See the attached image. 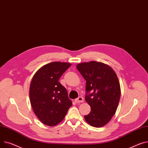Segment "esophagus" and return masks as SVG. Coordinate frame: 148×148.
<instances>
[{"label": "esophagus", "mask_w": 148, "mask_h": 148, "mask_svg": "<svg viewBox=\"0 0 148 148\" xmlns=\"http://www.w3.org/2000/svg\"><path fill=\"white\" fill-rule=\"evenodd\" d=\"M75 102H77V103L83 102L84 99H83V97L82 96H79L78 98H77V99H75Z\"/></svg>", "instance_id": "1"}]
</instances>
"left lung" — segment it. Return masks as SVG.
Masks as SVG:
<instances>
[{"label": "left lung", "instance_id": "8db88e82", "mask_svg": "<svg viewBox=\"0 0 148 148\" xmlns=\"http://www.w3.org/2000/svg\"><path fill=\"white\" fill-rule=\"evenodd\" d=\"M77 68L86 81L85 100L91 108L84 119L92 126H104L119 103L121 89L117 75L111 67L96 61L79 64Z\"/></svg>", "mask_w": 148, "mask_h": 148}]
</instances>
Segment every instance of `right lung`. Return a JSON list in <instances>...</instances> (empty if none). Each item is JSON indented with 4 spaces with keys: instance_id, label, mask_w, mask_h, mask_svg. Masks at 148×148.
<instances>
[{
    "instance_id": "1",
    "label": "right lung",
    "mask_w": 148,
    "mask_h": 148,
    "mask_svg": "<svg viewBox=\"0 0 148 148\" xmlns=\"http://www.w3.org/2000/svg\"><path fill=\"white\" fill-rule=\"evenodd\" d=\"M71 64L53 62L35 73L29 86V99L34 112L43 124L54 126L64 119L72 106L66 88L58 81Z\"/></svg>"
}]
</instances>
